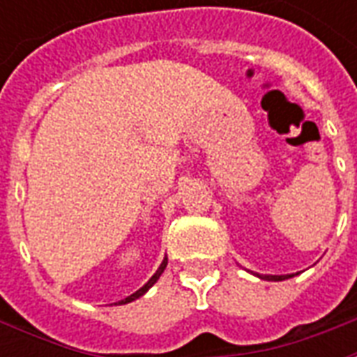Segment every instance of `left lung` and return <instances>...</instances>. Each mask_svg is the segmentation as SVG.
Here are the masks:
<instances>
[{"label": "left lung", "instance_id": "8db88e82", "mask_svg": "<svg viewBox=\"0 0 357 357\" xmlns=\"http://www.w3.org/2000/svg\"><path fill=\"white\" fill-rule=\"evenodd\" d=\"M262 277V275H258ZM289 277L292 275H264L262 279H271V281H283V279H289Z\"/></svg>", "mask_w": 357, "mask_h": 357}]
</instances>
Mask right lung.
Masks as SVG:
<instances>
[{"label": "right lung", "instance_id": "1", "mask_svg": "<svg viewBox=\"0 0 357 357\" xmlns=\"http://www.w3.org/2000/svg\"><path fill=\"white\" fill-rule=\"evenodd\" d=\"M166 264H168V258H164V262L160 264V268L156 269V273L153 277H151V279H149L147 283L143 284V287H141L139 291H135L133 292V294H130V296H128V298H124V300H120V302H118V304H128V302H132V300H135V298H139V296H143V294H145V292L149 291V289H151V287H153V284L156 283V281H158V277L162 275V271H164V268H166Z\"/></svg>", "mask_w": 357, "mask_h": 357}]
</instances>
